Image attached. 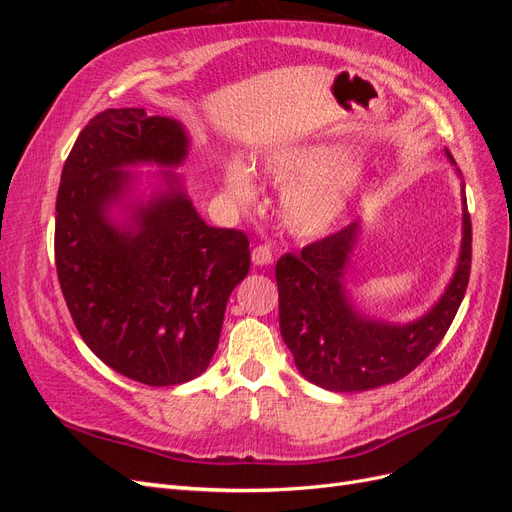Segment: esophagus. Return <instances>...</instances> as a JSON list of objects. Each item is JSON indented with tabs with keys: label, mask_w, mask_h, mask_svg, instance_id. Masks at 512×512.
<instances>
[{
	"label": "esophagus",
	"mask_w": 512,
	"mask_h": 512,
	"mask_svg": "<svg viewBox=\"0 0 512 512\" xmlns=\"http://www.w3.org/2000/svg\"><path fill=\"white\" fill-rule=\"evenodd\" d=\"M252 260H254V265H258V267L271 265V262H273L271 245H256L252 250Z\"/></svg>",
	"instance_id": "esophagus-1"
}]
</instances>
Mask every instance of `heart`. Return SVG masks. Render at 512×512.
Here are the masks:
<instances>
[{"mask_svg":"<svg viewBox=\"0 0 512 512\" xmlns=\"http://www.w3.org/2000/svg\"><path fill=\"white\" fill-rule=\"evenodd\" d=\"M346 164L348 153L333 145L286 147L265 158V175L292 185L284 198V220L294 232L316 237L339 222L354 192ZM224 181L226 190L241 203H250L256 194L250 168L239 160L228 162Z\"/></svg>","mask_w":512,"mask_h":512,"instance_id":"b5f03b06","label":"heart"}]
</instances>
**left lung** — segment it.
<instances>
[{"label":"left lung","mask_w":512,"mask_h":512,"mask_svg":"<svg viewBox=\"0 0 512 512\" xmlns=\"http://www.w3.org/2000/svg\"><path fill=\"white\" fill-rule=\"evenodd\" d=\"M448 160L453 156L446 151ZM359 222L284 254L275 265L280 331L301 374L335 393L369 391L408 376L433 352L457 314L472 267V222L463 196L457 269L440 301L410 324L371 320L350 303L344 275Z\"/></svg>","instance_id":"left-lung-1"}]
</instances>
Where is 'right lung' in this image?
<instances>
[{
	"label": "right lung",
	"mask_w": 512,
	"mask_h": 512,
	"mask_svg": "<svg viewBox=\"0 0 512 512\" xmlns=\"http://www.w3.org/2000/svg\"><path fill=\"white\" fill-rule=\"evenodd\" d=\"M188 134L145 108H108L76 138L55 205V265L83 342L117 374L147 386L183 384L207 369L230 292L250 271V241L196 213L177 175L147 203L113 207L136 164L179 166Z\"/></svg>",
	"instance_id": "obj_1"
}]
</instances>
